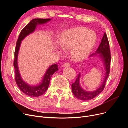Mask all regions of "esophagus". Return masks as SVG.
Instances as JSON below:
<instances>
[{"mask_svg":"<svg viewBox=\"0 0 128 128\" xmlns=\"http://www.w3.org/2000/svg\"><path fill=\"white\" fill-rule=\"evenodd\" d=\"M63 66L64 67H70V64H69V63H66V64H64V65H63Z\"/></svg>","mask_w":128,"mask_h":128,"instance_id":"1","label":"esophagus"}]
</instances>
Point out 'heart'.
I'll return each instance as SVG.
<instances>
[{
  "mask_svg": "<svg viewBox=\"0 0 128 128\" xmlns=\"http://www.w3.org/2000/svg\"><path fill=\"white\" fill-rule=\"evenodd\" d=\"M96 41L94 33L83 28L66 30L61 35L60 45L64 50H71L70 56L74 61H80L90 54Z\"/></svg>",
  "mask_w": 128,
  "mask_h": 128,
  "instance_id": "obj_1",
  "label": "heart"
}]
</instances>
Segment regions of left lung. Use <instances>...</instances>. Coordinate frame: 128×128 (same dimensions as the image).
Wrapping results in <instances>:
<instances>
[{"label": "left lung", "instance_id": "left-lung-1", "mask_svg": "<svg viewBox=\"0 0 128 128\" xmlns=\"http://www.w3.org/2000/svg\"><path fill=\"white\" fill-rule=\"evenodd\" d=\"M97 54H99V56L100 58H102L104 62V68H105V77H104V82L101 85V86L96 91L93 92L86 91L84 89H83L80 86V74H79L78 76H77V78L75 82L72 84V88L73 94H74V96L77 99L80 100H83V101H87V100H91L94 98L96 96H98L104 90L107 80L110 75L111 61L110 43L106 32H104V34L101 43H100L99 48L96 50V53L92 54L90 57L97 56Z\"/></svg>", "mask_w": 128, "mask_h": 128}]
</instances>
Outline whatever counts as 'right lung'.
<instances>
[{
    "instance_id": "add662e5",
    "label": "right lung",
    "mask_w": 128,
    "mask_h": 128,
    "mask_svg": "<svg viewBox=\"0 0 128 128\" xmlns=\"http://www.w3.org/2000/svg\"><path fill=\"white\" fill-rule=\"evenodd\" d=\"M51 20V18L33 19L22 29L16 42L14 61V67L15 70V80H16L18 87L22 92H24L25 94L27 96H32V97L33 96H35V97L40 96L43 94L47 91L52 76L54 74V73L59 70V69H58L57 64H53L46 71L41 83L35 86H32L26 84L22 79L20 72L18 70V58L19 50H20L22 40H24V38L27 36H28L29 34L34 32L38 25L45 24Z\"/></svg>"
}]
</instances>
